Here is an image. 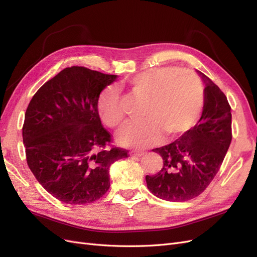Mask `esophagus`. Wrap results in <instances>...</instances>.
I'll use <instances>...</instances> for the list:
<instances>
[{
  "mask_svg": "<svg viewBox=\"0 0 257 257\" xmlns=\"http://www.w3.org/2000/svg\"><path fill=\"white\" fill-rule=\"evenodd\" d=\"M144 154H145V152H142V151H132L131 152L132 157H136V158H141Z\"/></svg>",
  "mask_w": 257,
  "mask_h": 257,
  "instance_id": "obj_1",
  "label": "esophagus"
}]
</instances>
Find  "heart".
Here are the masks:
<instances>
[{"label":"heart","instance_id":"obj_1","mask_svg":"<svg viewBox=\"0 0 257 257\" xmlns=\"http://www.w3.org/2000/svg\"><path fill=\"white\" fill-rule=\"evenodd\" d=\"M135 94L147 97L145 120L128 122L119 132L122 145L148 147L160 141L162 132L168 137L188 132L198 120L204 106V87L199 77L175 67H154L127 79ZM100 119L109 127L119 126L124 119L119 91L108 87L98 98Z\"/></svg>","mask_w":257,"mask_h":257}]
</instances>
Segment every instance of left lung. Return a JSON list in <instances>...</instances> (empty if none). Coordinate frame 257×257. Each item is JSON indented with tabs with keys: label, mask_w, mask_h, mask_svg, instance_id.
<instances>
[{
	"label": "left lung",
	"mask_w": 257,
	"mask_h": 257,
	"mask_svg": "<svg viewBox=\"0 0 257 257\" xmlns=\"http://www.w3.org/2000/svg\"><path fill=\"white\" fill-rule=\"evenodd\" d=\"M198 73L206 83L199 121L172 144L152 150L163 158V167L154 176H146L147 186L164 200L185 201L200 195L219 172L232 138L226 96Z\"/></svg>",
	"instance_id": "obj_1"
}]
</instances>
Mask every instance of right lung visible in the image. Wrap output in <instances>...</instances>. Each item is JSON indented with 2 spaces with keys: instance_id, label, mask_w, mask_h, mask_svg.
Masks as SVG:
<instances>
[{
  "instance_id": "add662e5",
  "label": "right lung",
  "mask_w": 257,
  "mask_h": 257,
  "mask_svg": "<svg viewBox=\"0 0 257 257\" xmlns=\"http://www.w3.org/2000/svg\"><path fill=\"white\" fill-rule=\"evenodd\" d=\"M116 75L66 67L38 89L27 108L22 138L27 163L53 197L84 205L109 189V167L128 157L111 145L99 119V94Z\"/></svg>"
}]
</instances>
